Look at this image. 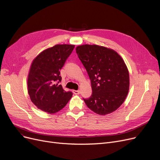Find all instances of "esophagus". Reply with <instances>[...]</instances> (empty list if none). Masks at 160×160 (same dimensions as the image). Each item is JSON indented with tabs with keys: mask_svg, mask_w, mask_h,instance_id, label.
<instances>
[{
	"mask_svg": "<svg viewBox=\"0 0 160 160\" xmlns=\"http://www.w3.org/2000/svg\"><path fill=\"white\" fill-rule=\"evenodd\" d=\"M73 93L75 94V95H78L80 93V92L79 91V90H73Z\"/></svg>",
	"mask_w": 160,
	"mask_h": 160,
	"instance_id": "1",
	"label": "esophagus"
}]
</instances>
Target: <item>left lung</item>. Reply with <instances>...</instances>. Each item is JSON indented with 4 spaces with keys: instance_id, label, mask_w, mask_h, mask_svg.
Here are the masks:
<instances>
[{
    "instance_id": "8db88e82",
    "label": "left lung",
    "mask_w": 160,
    "mask_h": 160,
    "mask_svg": "<svg viewBox=\"0 0 160 160\" xmlns=\"http://www.w3.org/2000/svg\"><path fill=\"white\" fill-rule=\"evenodd\" d=\"M76 52L91 80L92 94L83 98L87 107L100 115L114 112L129 91V75L123 60L114 50L97 45L79 46Z\"/></svg>"
}]
</instances>
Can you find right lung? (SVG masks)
I'll return each instance as SVG.
<instances>
[{
  "instance_id": "right-lung-1",
  "label": "right lung",
  "mask_w": 160,
  "mask_h": 160,
  "mask_svg": "<svg viewBox=\"0 0 160 160\" xmlns=\"http://www.w3.org/2000/svg\"><path fill=\"white\" fill-rule=\"evenodd\" d=\"M74 45L58 44L41 52L34 59L27 80L28 93L37 107L49 114L58 112L72 95L59 82L60 70L70 56Z\"/></svg>"
}]
</instances>
